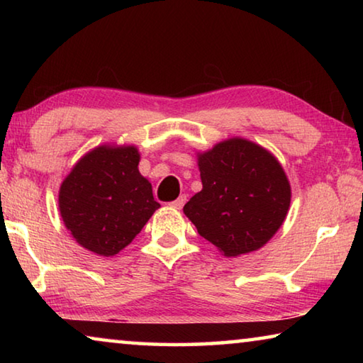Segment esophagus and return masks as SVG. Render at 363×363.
<instances>
[{
  "mask_svg": "<svg viewBox=\"0 0 363 363\" xmlns=\"http://www.w3.org/2000/svg\"><path fill=\"white\" fill-rule=\"evenodd\" d=\"M186 195H181L179 196V199H176L174 201H171V203H169V206L171 208H176V210H181V208L184 206V205H186Z\"/></svg>",
  "mask_w": 363,
  "mask_h": 363,
  "instance_id": "obj_1",
  "label": "esophagus"
}]
</instances>
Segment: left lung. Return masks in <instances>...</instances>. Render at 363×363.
<instances>
[{
    "instance_id": "8db88e82",
    "label": "left lung",
    "mask_w": 363,
    "mask_h": 363,
    "mask_svg": "<svg viewBox=\"0 0 363 363\" xmlns=\"http://www.w3.org/2000/svg\"><path fill=\"white\" fill-rule=\"evenodd\" d=\"M203 189L184 206L196 230L225 257L262 248L284 224L291 186L274 153L245 138L196 152Z\"/></svg>"
}]
</instances>
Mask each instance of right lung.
Masks as SVG:
<instances>
[{"mask_svg":"<svg viewBox=\"0 0 363 363\" xmlns=\"http://www.w3.org/2000/svg\"><path fill=\"white\" fill-rule=\"evenodd\" d=\"M139 162L136 145L102 144L84 153L65 176L59 211L79 247L104 257L118 255L158 210Z\"/></svg>","mask_w":363,"mask_h":363,"instance_id":"add662e5","label":"right lung"}]
</instances>
